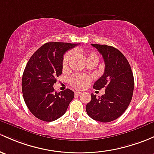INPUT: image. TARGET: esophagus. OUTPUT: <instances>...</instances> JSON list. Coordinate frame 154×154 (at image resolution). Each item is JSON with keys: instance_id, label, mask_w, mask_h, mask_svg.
Listing matches in <instances>:
<instances>
[{"instance_id": "obj_1", "label": "esophagus", "mask_w": 154, "mask_h": 154, "mask_svg": "<svg viewBox=\"0 0 154 154\" xmlns=\"http://www.w3.org/2000/svg\"><path fill=\"white\" fill-rule=\"evenodd\" d=\"M80 94H81V92L79 91H76L74 92V94L75 95H80Z\"/></svg>"}]
</instances>
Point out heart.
<instances>
[{
  "label": "heart",
  "instance_id": "1",
  "mask_svg": "<svg viewBox=\"0 0 154 154\" xmlns=\"http://www.w3.org/2000/svg\"><path fill=\"white\" fill-rule=\"evenodd\" d=\"M73 51H69L65 54L63 60V67L65 68L67 66L68 63L70 61L71 58L73 56ZM91 58H95L98 60V57L96 53L91 52L87 55V60ZM91 81V77L88 75L82 74H73L69 79V82L74 88L77 89H83L85 88Z\"/></svg>",
  "mask_w": 154,
  "mask_h": 154
}]
</instances>
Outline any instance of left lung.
Segmentation results:
<instances>
[{
  "instance_id": "obj_1",
  "label": "left lung",
  "mask_w": 154,
  "mask_h": 154,
  "mask_svg": "<svg viewBox=\"0 0 154 154\" xmlns=\"http://www.w3.org/2000/svg\"><path fill=\"white\" fill-rule=\"evenodd\" d=\"M102 54L105 62L104 74L94 84L93 88H106L105 94L91 100L85 106L88 115L94 120L109 122L125 111L131 101L134 80L130 64L120 51L107 45L91 44Z\"/></svg>"
}]
</instances>
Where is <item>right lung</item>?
<instances>
[{
    "label": "right lung",
    "mask_w": 154,
    "mask_h": 154,
    "mask_svg": "<svg viewBox=\"0 0 154 154\" xmlns=\"http://www.w3.org/2000/svg\"><path fill=\"white\" fill-rule=\"evenodd\" d=\"M77 43L49 42L32 54L24 69L22 92L32 114L40 120L54 121L66 113L74 97L67 88L57 93L53 85L62 74L63 54Z\"/></svg>",
    "instance_id": "add662e5"
}]
</instances>
